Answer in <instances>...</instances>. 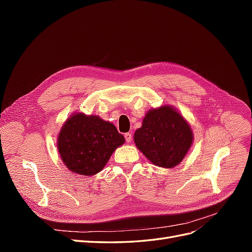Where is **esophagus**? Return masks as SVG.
<instances>
[{
  "label": "esophagus",
  "instance_id": "obj_1",
  "mask_svg": "<svg viewBox=\"0 0 252 252\" xmlns=\"http://www.w3.org/2000/svg\"><path fill=\"white\" fill-rule=\"evenodd\" d=\"M124 136H125V140H126L127 143H130L131 142V140H132V134L131 133L127 132V133L124 134Z\"/></svg>",
  "mask_w": 252,
  "mask_h": 252
}]
</instances>
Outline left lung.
Returning <instances> with one entry per match:
<instances>
[{"mask_svg": "<svg viewBox=\"0 0 252 252\" xmlns=\"http://www.w3.org/2000/svg\"><path fill=\"white\" fill-rule=\"evenodd\" d=\"M133 138L135 146L151 163L171 168L185 158L192 145L193 133L177 109L164 105L146 113Z\"/></svg>", "mask_w": 252, "mask_h": 252, "instance_id": "1", "label": "left lung"}]
</instances>
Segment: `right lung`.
Returning <instances> with one entry per match:
<instances>
[{
	"instance_id": "add662e5",
	"label": "right lung",
	"mask_w": 252,
	"mask_h": 252,
	"mask_svg": "<svg viewBox=\"0 0 252 252\" xmlns=\"http://www.w3.org/2000/svg\"><path fill=\"white\" fill-rule=\"evenodd\" d=\"M124 142V136L110 122L81 112L67 119L57 145L68 169L90 177L104 168L112 152Z\"/></svg>"
}]
</instances>
